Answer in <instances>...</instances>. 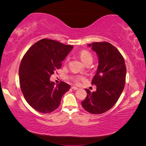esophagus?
I'll use <instances>...</instances> for the list:
<instances>
[{
  "instance_id": "esophagus-1",
  "label": "esophagus",
  "mask_w": 146,
  "mask_h": 146,
  "mask_svg": "<svg viewBox=\"0 0 146 146\" xmlns=\"http://www.w3.org/2000/svg\"><path fill=\"white\" fill-rule=\"evenodd\" d=\"M71 88L73 89V90H78V88H76V86H72V87H71Z\"/></svg>"
}]
</instances>
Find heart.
<instances>
[{
  "label": "heart",
  "instance_id": "b5f03b06",
  "mask_svg": "<svg viewBox=\"0 0 146 146\" xmlns=\"http://www.w3.org/2000/svg\"><path fill=\"white\" fill-rule=\"evenodd\" d=\"M79 56H80L81 60H82L85 64L89 62H92L93 56L91 55V53L90 52H89L87 50H85L84 49V50L81 51L80 52V54H79ZM83 79L84 77H82V76H74L73 80L74 82H75L76 83H79L80 81L83 80Z\"/></svg>",
  "mask_w": 146,
  "mask_h": 146
}]
</instances>
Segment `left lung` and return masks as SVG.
Masks as SVG:
<instances>
[{
  "mask_svg": "<svg viewBox=\"0 0 146 146\" xmlns=\"http://www.w3.org/2000/svg\"><path fill=\"white\" fill-rule=\"evenodd\" d=\"M98 57L97 71L91 82L97 91L86 89L87 97L82 106L91 114H101L110 110L119 98L124 88L126 76L125 61L119 51L107 42L88 44Z\"/></svg>",
  "mask_w": 146,
  "mask_h": 146,
  "instance_id": "left-lung-1",
  "label": "left lung"
}]
</instances>
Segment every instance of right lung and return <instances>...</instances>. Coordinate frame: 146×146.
I'll list each match as a JSON object with an SVG mask.
<instances>
[{
  "label": "right lung",
  "mask_w": 146,
  "mask_h": 146,
  "mask_svg": "<svg viewBox=\"0 0 146 146\" xmlns=\"http://www.w3.org/2000/svg\"><path fill=\"white\" fill-rule=\"evenodd\" d=\"M73 49L58 41L43 38L30 47L20 64L19 75L22 92L29 105L37 111L49 113L60 106L62 97L70 89L61 81L49 80Z\"/></svg>",
  "instance_id": "right-lung-1"
}]
</instances>
